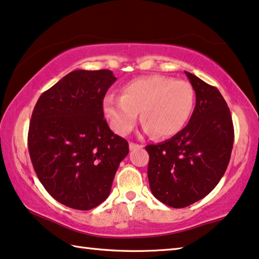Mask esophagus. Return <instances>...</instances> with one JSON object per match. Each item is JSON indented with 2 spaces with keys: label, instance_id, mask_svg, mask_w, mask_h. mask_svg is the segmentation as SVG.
I'll return each mask as SVG.
<instances>
[{
  "label": "esophagus",
  "instance_id": "esophagus-1",
  "mask_svg": "<svg viewBox=\"0 0 259 259\" xmlns=\"http://www.w3.org/2000/svg\"><path fill=\"white\" fill-rule=\"evenodd\" d=\"M129 147L130 150H134V149H139V147H143V145H139V144H136V143H129Z\"/></svg>",
  "mask_w": 259,
  "mask_h": 259
}]
</instances>
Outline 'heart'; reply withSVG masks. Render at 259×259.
Masks as SVG:
<instances>
[{
	"label": "heart",
	"instance_id": "obj_1",
	"mask_svg": "<svg viewBox=\"0 0 259 259\" xmlns=\"http://www.w3.org/2000/svg\"><path fill=\"white\" fill-rule=\"evenodd\" d=\"M195 106V91L186 80L154 75L133 79L122 88V96L109 94L102 108L110 128L118 135L134 129L141 112L146 133L158 138L179 134Z\"/></svg>",
	"mask_w": 259,
	"mask_h": 259
}]
</instances>
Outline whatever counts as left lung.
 Segmentation results:
<instances>
[{
  "label": "left lung",
  "mask_w": 259,
  "mask_h": 259,
  "mask_svg": "<svg viewBox=\"0 0 259 259\" xmlns=\"http://www.w3.org/2000/svg\"><path fill=\"white\" fill-rule=\"evenodd\" d=\"M196 106L186 128L168 141L147 145L152 194L170 207L198 202L215 188L231 160L234 126L219 90L190 72Z\"/></svg>",
  "instance_id": "obj_1"
}]
</instances>
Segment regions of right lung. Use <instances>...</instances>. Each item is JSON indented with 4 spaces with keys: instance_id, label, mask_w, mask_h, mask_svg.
I'll use <instances>...</instances> for the list:
<instances>
[{
    "instance_id": "obj_1",
    "label": "right lung",
    "mask_w": 259,
    "mask_h": 259,
    "mask_svg": "<svg viewBox=\"0 0 259 259\" xmlns=\"http://www.w3.org/2000/svg\"><path fill=\"white\" fill-rule=\"evenodd\" d=\"M115 80L110 70H75L41 94L32 113L27 145L35 173L53 198L75 210L107 199L129 153L128 142L104 117Z\"/></svg>"
}]
</instances>
